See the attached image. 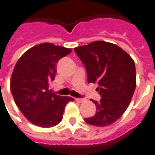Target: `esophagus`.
<instances>
[{
	"label": "esophagus",
	"mask_w": 155,
	"mask_h": 155,
	"mask_svg": "<svg viewBox=\"0 0 155 155\" xmlns=\"http://www.w3.org/2000/svg\"><path fill=\"white\" fill-rule=\"evenodd\" d=\"M75 100H76L77 102H79V103H83V102H85V101H86L85 98H75Z\"/></svg>",
	"instance_id": "obj_1"
}]
</instances>
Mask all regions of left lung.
Masks as SVG:
<instances>
[{"mask_svg":"<svg viewBox=\"0 0 155 155\" xmlns=\"http://www.w3.org/2000/svg\"><path fill=\"white\" fill-rule=\"evenodd\" d=\"M86 69L88 83L97 82L102 97L93 101L97 111L86 118L91 126H108L125 113L136 89L135 63L130 56L117 45L109 42H91L74 48Z\"/></svg>","mask_w":155,"mask_h":155,"instance_id":"left-lung-1","label":"left lung"}]
</instances>
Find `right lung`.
Returning a JSON list of instances; mask_svg holds the SVG:
<instances>
[{"mask_svg":"<svg viewBox=\"0 0 155 155\" xmlns=\"http://www.w3.org/2000/svg\"><path fill=\"white\" fill-rule=\"evenodd\" d=\"M71 51L70 48L41 43L25 51L16 64L10 81L12 94L25 117L35 126H57L63 119L65 105L74 101L49 90L56 64Z\"/></svg>","mask_w":155,"mask_h":155,"instance_id":"obj_1","label":"right lung"}]
</instances>
